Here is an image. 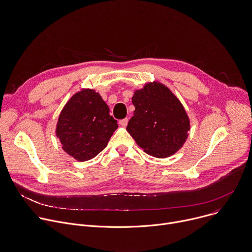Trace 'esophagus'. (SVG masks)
<instances>
[{
	"label": "esophagus",
	"instance_id": "34e87169",
	"mask_svg": "<svg viewBox=\"0 0 252 252\" xmlns=\"http://www.w3.org/2000/svg\"><path fill=\"white\" fill-rule=\"evenodd\" d=\"M127 123H128V119H124V120H121V121L119 122L120 126H124V127L127 126Z\"/></svg>",
	"mask_w": 252,
	"mask_h": 252
}]
</instances>
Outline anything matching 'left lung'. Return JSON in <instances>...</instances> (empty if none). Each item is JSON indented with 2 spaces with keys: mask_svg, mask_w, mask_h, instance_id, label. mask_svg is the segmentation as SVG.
<instances>
[{
  "mask_svg": "<svg viewBox=\"0 0 252 252\" xmlns=\"http://www.w3.org/2000/svg\"><path fill=\"white\" fill-rule=\"evenodd\" d=\"M135 107L126 130L147 154L166 158L176 153L187 140L190 119L179 99L160 82L146 83L134 91Z\"/></svg>",
  "mask_w": 252,
  "mask_h": 252,
  "instance_id": "obj_1",
  "label": "left lung"
}]
</instances>
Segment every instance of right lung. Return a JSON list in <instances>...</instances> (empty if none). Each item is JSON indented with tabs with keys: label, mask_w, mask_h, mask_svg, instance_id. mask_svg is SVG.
Here are the masks:
<instances>
[{
	"label": "right lung",
	"mask_w": 252,
	"mask_h": 252,
	"mask_svg": "<svg viewBox=\"0 0 252 252\" xmlns=\"http://www.w3.org/2000/svg\"><path fill=\"white\" fill-rule=\"evenodd\" d=\"M118 128L117 121L99 93L82 89L63 107L55 133L62 149L77 161L96 157Z\"/></svg>",
	"instance_id": "obj_1"
}]
</instances>
